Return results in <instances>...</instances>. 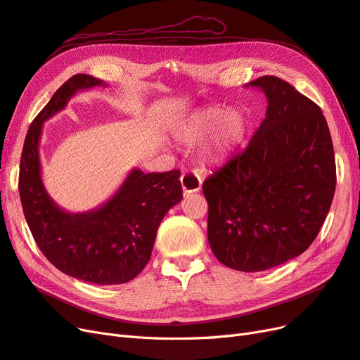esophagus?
I'll return each mask as SVG.
<instances>
[{
	"label": "esophagus",
	"instance_id": "34e87169",
	"mask_svg": "<svg viewBox=\"0 0 360 360\" xmlns=\"http://www.w3.org/2000/svg\"><path fill=\"white\" fill-rule=\"evenodd\" d=\"M183 193L189 195L193 192H198L201 189V177L198 172L195 171H184L180 177Z\"/></svg>",
	"mask_w": 360,
	"mask_h": 360
}]
</instances>
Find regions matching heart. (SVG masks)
Masks as SVG:
<instances>
[{"mask_svg":"<svg viewBox=\"0 0 360 360\" xmlns=\"http://www.w3.org/2000/svg\"><path fill=\"white\" fill-rule=\"evenodd\" d=\"M248 127L249 117L242 108L226 112L224 108L213 106L180 118L174 124L172 134L188 146L207 136L201 144V158L204 162L219 163L242 144Z\"/></svg>","mask_w":360,"mask_h":360,"instance_id":"heart-1","label":"heart"}]
</instances>
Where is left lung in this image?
<instances>
[{
    "label": "left lung",
    "mask_w": 360,
    "mask_h": 360,
    "mask_svg": "<svg viewBox=\"0 0 360 360\" xmlns=\"http://www.w3.org/2000/svg\"><path fill=\"white\" fill-rule=\"evenodd\" d=\"M267 97L248 147L202 184L207 237L216 258L263 271L300 255L317 237L336 186L328 122L307 96L276 76L249 82Z\"/></svg>",
    "instance_id": "1"
}]
</instances>
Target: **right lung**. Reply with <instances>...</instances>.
<instances>
[{"mask_svg": "<svg viewBox=\"0 0 360 360\" xmlns=\"http://www.w3.org/2000/svg\"><path fill=\"white\" fill-rule=\"evenodd\" d=\"M106 85L75 75L31 123L20 156L19 195L32 237L63 274L99 285L124 284L141 274L153 250L158 228L183 198L180 171L144 174L134 168L101 207L84 213L63 210L41 181L39 143L43 123L66 108L78 91Z\"/></svg>", "mask_w": 360, "mask_h": 360, "instance_id": "1", "label": "right lung"}]
</instances>
